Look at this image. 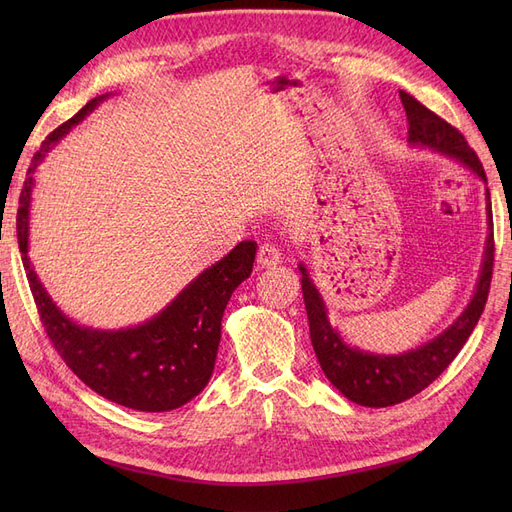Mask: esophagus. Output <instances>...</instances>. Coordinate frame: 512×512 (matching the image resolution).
Segmentation results:
<instances>
[{
    "label": "esophagus",
    "mask_w": 512,
    "mask_h": 512,
    "mask_svg": "<svg viewBox=\"0 0 512 512\" xmlns=\"http://www.w3.org/2000/svg\"><path fill=\"white\" fill-rule=\"evenodd\" d=\"M280 260H282V252L277 250L275 245L265 243V245H260V247H258V256H256L258 267H262V269L275 267V265H280Z\"/></svg>",
    "instance_id": "34e87169"
}]
</instances>
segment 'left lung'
Masks as SVG:
<instances>
[{
	"instance_id": "obj_1",
	"label": "left lung",
	"mask_w": 512,
	"mask_h": 512,
	"mask_svg": "<svg viewBox=\"0 0 512 512\" xmlns=\"http://www.w3.org/2000/svg\"><path fill=\"white\" fill-rule=\"evenodd\" d=\"M399 98L406 108L410 126L408 143L412 147L431 149L440 153V156L457 160L487 183L483 164H480L474 149L468 145L461 132H457L451 123H446L436 113H431L427 106L406 94V91H399ZM485 198L489 235L485 243L483 267H480L472 299L451 327L429 339L427 344L412 348L408 352L376 354L346 344L342 335L329 322L327 305H324V299L314 280L309 277L303 262L299 265L301 288L309 320V337H312L318 363L335 389L350 401H354V404L367 408H386L414 397L416 393L427 389L451 365L463 344L468 342L470 333L474 331L476 322L485 309L493 273V218L489 190Z\"/></svg>"
}]
</instances>
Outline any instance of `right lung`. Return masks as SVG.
<instances>
[{"label":"right lung","instance_id":"1","mask_svg":"<svg viewBox=\"0 0 512 512\" xmlns=\"http://www.w3.org/2000/svg\"><path fill=\"white\" fill-rule=\"evenodd\" d=\"M106 96L89 100L72 119L46 136L21 190L17 237L44 331L66 365L91 391L108 401L141 412H168L188 404L207 386L218 356L224 309L230 294L250 277L258 245L256 241H241L232 247V252L200 273L162 312L136 327L91 329L61 312L27 256L34 173L59 138L81 123Z\"/></svg>","mask_w":512,"mask_h":512}]
</instances>
